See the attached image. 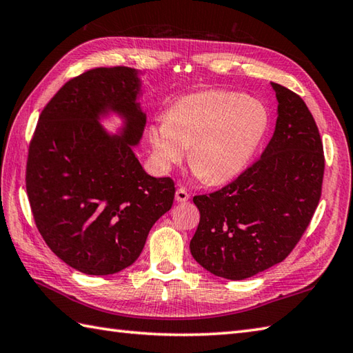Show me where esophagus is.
<instances>
[{"label": "esophagus", "mask_w": 353, "mask_h": 353, "mask_svg": "<svg viewBox=\"0 0 353 353\" xmlns=\"http://www.w3.org/2000/svg\"><path fill=\"white\" fill-rule=\"evenodd\" d=\"M190 200V194L186 192L185 188H179L176 191V201L177 203H183V201H188Z\"/></svg>", "instance_id": "1"}]
</instances>
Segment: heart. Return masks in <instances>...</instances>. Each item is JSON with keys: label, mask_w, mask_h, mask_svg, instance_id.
<instances>
[{"label": "heart", "mask_w": 353, "mask_h": 353, "mask_svg": "<svg viewBox=\"0 0 353 353\" xmlns=\"http://www.w3.org/2000/svg\"><path fill=\"white\" fill-rule=\"evenodd\" d=\"M270 125L265 104L239 92L205 91L176 101L167 118L154 119L147 137L162 172L181 163L186 152L194 172L221 185L241 174Z\"/></svg>", "instance_id": "1"}]
</instances>
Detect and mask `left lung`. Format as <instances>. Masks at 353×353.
I'll list each match as a JSON object with an SVG mask.
<instances>
[{
    "label": "left lung",
    "instance_id": "left-lung-1",
    "mask_svg": "<svg viewBox=\"0 0 353 353\" xmlns=\"http://www.w3.org/2000/svg\"><path fill=\"white\" fill-rule=\"evenodd\" d=\"M272 88L277 119L261 159L224 188L192 199L200 223L191 254L224 279H247L287 258L321 196L325 156L317 124L301 97Z\"/></svg>",
    "mask_w": 353,
    "mask_h": 353
}]
</instances>
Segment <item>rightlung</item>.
I'll return each mask as SVG.
<instances>
[{"label": "right lung", "mask_w": 353, "mask_h": 353, "mask_svg": "<svg viewBox=\"0 0 353 353\" xmlns=\"http://www.w3.org/2000/svg\"><path fill=\"white\" fill-rule=\"evenodd\" d=\"M139 76L115 66L66 81L30 142L26 181L36 226L56 256L85 274L132 265L174 200V182L147 174L133 152L147 121ZM110 116L122 119L118 134L101 124Z\"/></svg>", "instance_id": "1"}]
</instances>
